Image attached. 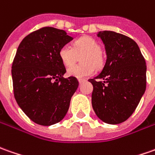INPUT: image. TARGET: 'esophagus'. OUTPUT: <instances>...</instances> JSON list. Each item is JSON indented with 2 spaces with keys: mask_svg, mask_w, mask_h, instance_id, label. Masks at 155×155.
Listing matches in <instances>:
<instances>
[{
  "mask_svg": "<svg viewBox=\"0 0 155 155\" xmlns=\"http://www.w3.org/2000/svg\"><path fill=\"white\" fill-rule=\"evenodd\" d=\"M78 81H79V83H80V84H81L82 82L85 81V80H84V79H78Z\"/></svg>",
  "mask_w": 155,
  "mask_h": 155,
  "instance_id": "esophagus-1",
  "label": "esophagus"
}]
</instances>
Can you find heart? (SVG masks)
Wrapping results in <instances>:
<instances>
[{
	"mask_svg": "<svg viewBox=\"0 0 155 155\" xmlns=\"http://www.w3.org/2000/svg\"><path fill=\"white\" fill-rule=\"evenodd\" d=\"M81 55L84 64L71 66ZM59 58L64 66H71L67 70L68 74L79 79L91 76L95 73L96 68L99 69L104 64L99 43L91 37L79 39L74 42V47L69 44L63 46L59 50Z\"/></svg>",
	"mask_w": 155,
	"mask_h": 155,
	"instance_id": "obj_1",
	"label": "heart"
}]
</instances>
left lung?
I'll return each instance as SVG.
<instances>
[{"label": "left lung", "instance_id": "1", "mask_svg": "<svg viewBox=\"0 0 155 155\" xmlns=\"http://www.w3.org/2000/svg\"><path fill=\"white\" fill-rule=\"evenodd\" d=\"M107 59L102 72L88 81L93 86L91 104L100 120L108 124L126 121L146 90V62L131 38L114 31L97 34Z\"/></svg>", "mask_w": 155, "mask_h": 155}]
</instances>
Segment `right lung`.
<instances>
[{"mask_svg": "<svg viewBox=\"0 0 155 155\" xmlns=\"http://www.w3.org/2000/svg\"><path fill=\"white\" fill-rule=\"evenodd\" d=\"M73 38L63 29L43 27L25 36L12 65L13 94L24 113L38 125L61 121L77 90L75 77L64 78L61 47Z\"/></svg>", "mask_w": 155, "mask_h": 155, "instance_id": "obj_1", "label": "right lung"}]
</instances>
